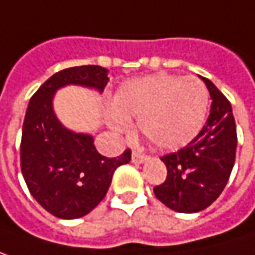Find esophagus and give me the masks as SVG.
Returning a JSON list of instances; mask_svg holds the SVG:
<instances>
[{
    "mask_svg": "<svg viewBox=\"0 0 255 255\" xmlns=\"http://www.w3.org/2000/svg\"><path fill=\"white\" fill-rule=\"evenodd\" d=\"M131 160H132L134 163H143V162H146V160H147V156H146V154H143V153H138V151H132V154H131Z\"/></svg>",
    "mask_w": 255,
    "mask_h": 255,
    "instance_id": "esophagus-1",
    "label": "esophagus"
}]
</instances>
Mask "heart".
I'll use <instances>...</instances> for the list:
<instances>
[{
    "mask_svg": "<svg viewBox=\"0 0 255 255\" xmlns=\"http://www.w3.org/2000/svg\"><path fill=\"white\" fill-rule=\"evenodd\" d=\"M112 106L108 114L112 129L126 131L128 120L138 118V131L149 144L174 150L188 144L204 126L209 92L194 77L159 73L124 83Z\"/></svg>",
    "mask_w": 255,
    "mask_h": 255,
    "instance_id": "1",
    "label": "heart"
}]
</instances>
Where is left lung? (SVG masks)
<instances>
[{"mask_svg":"<svg viewBox=\"0 0 255 255\" xmlns=\"http://www.w3.org/2000/svg\"><path fill=\"white\" fill-rule=\"evenodd\" d=\"M212 106L206 126L181 150L162 156L168 175L153 188L166 207L179 213H197L209 207L231 176L237 151V126L232 106L206 77Z\"/></svg>","mask_w":255,"mask_h":255,"instance_id":"1","label":"left lung"}]
</instances>
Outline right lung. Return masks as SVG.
Listing matches in <instances>:
<instances>
[{
  "instance_id": "add662e5",
  "label": "right lung",
  "mask_w": 255,
  "mask_h": 255,
  "mask_svg": "<svg viewBox=\"0 0 255 255\" xmlns=\"http://www.w3.org/2000/svg\"><path fill=\"white\" fill-rule=\"evenodd\" d=\"M108 81V70L99 65L65 68L45 81L27 106L21 174L36 201L59 219L90 213L106 196L115 169L131 160L129 149L118 157L102 156L90 134L65 128L54 112V95L61 87L77 84L102 93Z\"/></svg>"
}]
</instances>
